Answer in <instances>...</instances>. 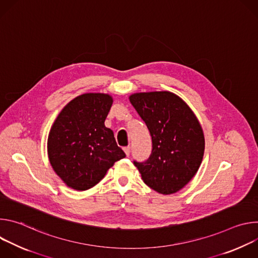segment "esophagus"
<instances>
[{
    "instance_id": "obj_1",
    "label": "esophagus",
    "mask_w": 258,
    "mask_h": 258,
    "mask_svg": "<svg viewBox=\"0 0 258 258\" xmlns=\"http://www.w3.org/2000/svg\"><path fill=\"white\" fill-rule=\"evenodd\" d=\"M123 151H124V153L126 154V156H128V155H130V152H131V147H130V146L124 147V148H123Z\"/></svg>"
}]
</instances>
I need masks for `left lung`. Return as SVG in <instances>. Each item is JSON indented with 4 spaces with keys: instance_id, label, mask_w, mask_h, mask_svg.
I'll return each instance as SVG.
<instances>
[{
    "instance_id": "obj_1",
    "label": "left lung",
    "mask_w": 258,
    "mask_h": 258,
    "mask_svg": "<svg viewBox=\"0 0 258 258\" xmlns=\"http://www.w3.org/2000/svg\"><path fill=\"white\" fill-rule=\"evenodd\" d=\"M130 101L152 137L150 157L134 164L147 186L163 195L176 193L194 177L203 159L205 140L196 115L167 91L136 93Z\"/></svg>"
}]
</instances>
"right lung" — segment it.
I'll use <instances>...</instances> for the list:
<instances>
[{
  "label": "right lung",
  "instance_id": "add662e5",
  "mask_svg": "<svg viewBox=\"0 0 258 258\" xmlns=\"http://www.w3.org/2000/svg\"><path fill=\"white\" fill-rule=\"evenodd\" d=\"M113 103L101 93L83 94L58 114L48 137V156L57 175L72 189L88 190L125 154L104 122Z\"/></svg>",
  "mask_w": 258,
  "mask_h": 258
}]
</instances>
